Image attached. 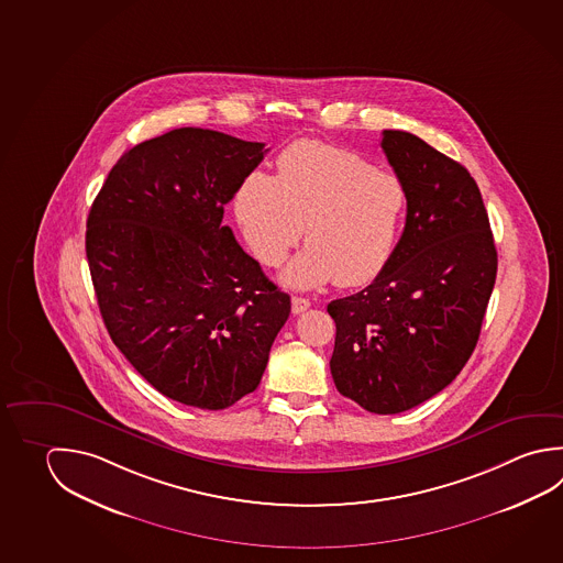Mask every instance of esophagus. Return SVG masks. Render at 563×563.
I'll use <instances>...</instances> for the list:
<instances>
[{"instance_id": "1", "label": "esophagus", "mask_w": 563, "mask_h": 563, "mask_svg": "<svg viewBox=\"0 0 563 563\" xmlns=\"http://www.w3.org/2000/svg\"><path fill=\"white\" fill-rule=\"evenodd\" d=\"M309 307H311V301L306 299V297H291V311H294L296 316L303 313V311H307Z\"/></svg>"}]
</instances>
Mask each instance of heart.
<instances>
[{"instance_id": "obj_1", "label": "heart", "mask_w": 563, "mask_h": 563, "mask_svg": "<svg viewBox=\"0 0 563 563\" xmlns=\"http://www.w3.org/2000/svg\"><path fill=\"white\" fill-rule=\"evenodd\" d=\"M407 205L395 174L357 153L299 141L277 158V174L254 170L235 192V216L260 262L277 266L299 242L307 250L286 267L287 286H365L387 266Z\"/></svg>"}]
</instances>
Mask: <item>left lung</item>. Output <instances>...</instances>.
I'll list each match as a JSON object with an SVG mask.
<instances>
[{"label":"left lung","mask_w":563,"mask_h":563,"mask_svg":"<svg viewBox=\"0 0 563 563\" xmlns=\"http://www.w3.org/2000/svg\"><path fill=\"white\" fill-rule=\"evenodd\" d=\"M407 192V222L371 286L328 306L331 375L375 415L412 409L449 387L481 338L498 254L471 173L417 134L383 131Z\"/></svg>","instance_id":"left-lung-1"}]
</instances>
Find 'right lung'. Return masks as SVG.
Here are the masks:
<instances>
[{
  "label": "right lung",
  "instance_id": "right-lung-1",
  "mask_svg": "<svg viewBox=\"0 0 563 563\" xmlns=\"http://www.w3.org/2000/svg\"><path fill=\"white\" fill-rule=\"evenodd\" d=\"M264 143L174 129L117 161L87 218L102 321L154 389L222 410L254 393L291 301L222 225Z\"/></svg>",
  "mask_w": 563,
  "mask_h": 563
}]
</instances>
